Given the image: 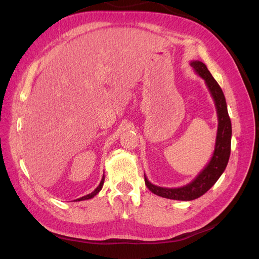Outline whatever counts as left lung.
<instances>
[{
    "mask_svg": "<svg viewBox=\"0 0 259 259\" xmlns=\"http://www.w3.org/2000/svg\"><path fill=\"white\" fill-rule=\"evenodd\" d=\"M190 66L193 68L199 76L205 81V84L215 103L218 127L214 152L211 154L209 162L203 168L198 176L191 183L178 188H165L155 186L149 182L145 174V184L152 193L162 198L179 201H191L200 198L201 195L207 192L219 179L226 169L229 161L231 150V121L227 110V103L224 93L216 80L211 76L206 66L200 60H192Z\"/></svg>",
    "mask_w": 259,
    "mask_h": 259,
    "instance_id": "1",
    "label": "left lung"
}]
</instances>
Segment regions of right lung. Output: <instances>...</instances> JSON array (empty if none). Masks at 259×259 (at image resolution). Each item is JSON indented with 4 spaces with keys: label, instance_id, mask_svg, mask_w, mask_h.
Listing matches in <instances>:
<instances>
[{
    "label": "right lung",
    "instance_id": "add662e5",
    "mask_svg": "<svg viewBox=\"0 0 259 259\" xmlns=\"http://www.w3.org/2000/svg\"><path fill=\"white\" fill-rule=\"evenodd\" d=\"M104 182H105V175L103 176V178H101V182H100V184L98 185V187L96 188L95 190H94L92 193H90V194H86V195H84V197H82V198H80V199H76L75 201H84V200H89V199H92V198H94L95 197V195L101 190V188H103V186H104Z\"/></svg>",
    "mask_w": 259,
    "mask_h": 259
}]
</instances>
